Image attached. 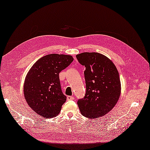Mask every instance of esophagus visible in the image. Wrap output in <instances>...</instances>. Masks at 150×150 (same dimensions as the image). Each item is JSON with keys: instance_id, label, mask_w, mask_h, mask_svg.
Returning <instances> with one entry per match:
<instances>
[{"instance_id": "esophagus-1", "label": "esophagus", "mask_w": 150, "mask_h": 150, "mask_svg": "<svg viewBox=\"0 0 150 150\" xmlns=\"http://www.w3.org/2000/svg\"><path fill=\"white\" fill-rule=\"evenodd\" d=\"M67 99L68 101H70V100H74V98L73 96H67Z\"/></svg>"}]
</instances>
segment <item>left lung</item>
Segmentation results:
<instances>
[{"instance_id": "8db88e82", "label": "left lung", "mask_w": 150, "mask_h": 150, "mask_svg": "<svg viewBox=\"0 0 150 150\" xmlns=\"http://www.w3.org/2000/svg\"><path fill=\"white\" fill-rule=\"evenodd\" d=\"M85 66L86 93L77 104L82 115L89 118L103 117L117 104L121 93L117 69L108 57L98 52H82L76 56Z\"/></svg>"}]
</instances>
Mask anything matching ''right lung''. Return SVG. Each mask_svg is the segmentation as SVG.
I'll return each mask as SVG.
<instances>
[{
  "label": "right lung",
  "instance_id": "add662e5",
  "mask_svg": "<svg viewBox=\"0 0 150 150\" xmlns=\"http://www.w3.org/2000/svg\"><path fill=\"white\" fill-rule=\"evenodd\" d=\"M73 61L70 55L51 54L37 60L30 68L23 93L26 103L37 114L48 118L59 113L67 97L61 91L59 74Z\"/></svg>",
  "mask_w": 150,
  "mask_h": 150
}]
</instances>
